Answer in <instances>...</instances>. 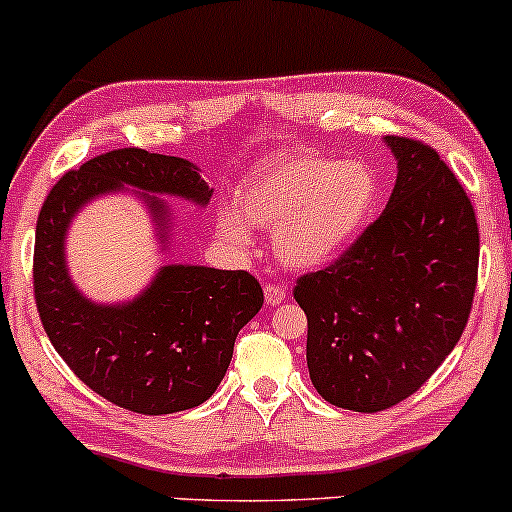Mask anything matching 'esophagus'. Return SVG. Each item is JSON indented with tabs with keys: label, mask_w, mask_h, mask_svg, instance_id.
I'll use <instances>...</instances> for the list:
<instances>
[{
	"label": "esophagus",
	"mask_w": 512,
	"mask_h": 512,
	"mask_svg": "<svg viewBox=\"0 0 512 512\" xmlns=\"http://www.w3.org/2000/svg\"><path fill=\"white\" fill-rule=\"evenodd\" d=\"M264 301L267 305H279L286 301V289L279 284H267L264 286Z\"/></svg>",
	"instance_id": "esophagus-1"
}]
</instances>
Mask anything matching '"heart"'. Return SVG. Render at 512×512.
Returning <instances> with one entry per match:
<instances>
[{"mask_svg": "<svg viewBox=\"0 0 512 512\" xmlns=\"http://www.w3.org/2000/svg\"><path fill=\"white\" fill-rule=\"evenodd\" d=\"M380 199V180L363 161L298 154L252 178L238 195V214L250 226L276 228L279 260L317 269L361 236ZM221 231L248 243L236 214L221 216Z\"/></svg>", "mask_w": 512, "mask_h": 512, "instance_id": "obj_1", "label": "heart"}]
</instances>
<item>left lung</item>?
I'll return each mask as SVG.
<instances>
[{
	"mask_svg": "<svg viewBox=\"0 0 512 512\" xmlns=\"http://www.w3.org/2000/svg\"><path fill=\"white\" fill-rule=\"evenodd\" d=\"M390 202L349 250L303 274L310 380L334 407L383 411L414 395L460 342L479 269L474 207L438 151L385 137Z\"/></svg>",
	"mask_w": 512,
	"mask_h": 512,
	"instance_id": "1",
	"label": "left lung"
}]
</instances>
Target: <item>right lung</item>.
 Instances as JSON below:
<instances>
[{"instance_id":"right-lung-1","label":"right lung","mask_w":512,"mask_h":512,"mask_svg":"<svg viewBox=\"0 0 512 512\" xmlns=\"http://www.w3.org/2000/svg\"><path fill=\"white\" fill-rule=\"evenodd\" d=\"M132 187L154 216L163 250L173 214L163 197L207 207L211 187L187 158L115 149L69 170L52 187L35 226L33 289L55 351L93 392L137 414H173L214 395L238 332L260 313L255 276L202 264H166L125 303H96L67 269L69 223L96 197Z\"/></svg>"}]
</instances>
